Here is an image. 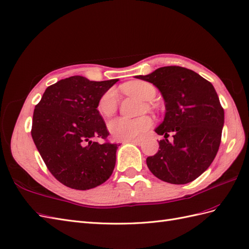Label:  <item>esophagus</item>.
<instances>
[{
    "label": "esophagus",
    "mask_w": 249,
    "mask_h": 249,
    "mask_svg": "<svg viewBox=\"0 0 249 249\" xmlns=\"http://www.w3.org/2000/svg\"><path fill=\"white\" fill-rule=\"evenodd\" d=\"M142 141H143V139H142V138H137V139L131 140L130 142H132V143H134V144H136V145H140L141 143H142Z\"/></svg>",
    "instance_id": "34e87169"
}]
</instances>
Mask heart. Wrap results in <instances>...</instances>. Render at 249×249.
<instances>
[{
  "label": "heart",
  "mask_w": 249,
  "mask_h": 249,
  "mask_svg": "<svg viewBox=\"0 0 249 249\" xmlns=\"http://www.w3.org/2000/svg\"><path fill=\"white\" fill-rule=\"evenodd\" d=\"M124 90L129 95H134L141 100H151L156 94V90L153 85L146 82H132L124 87ZM118 107V95L114 89H110L100 96L97 110L102 115L109 117L116 112ZM152 125L151 118L142 116L138 118L119 117L111 120L108 124V130L111 136L115 140L127 141L138 137L141 134L147 131Z\"/></svg>",
  "instance_id": "b5f03b06"
}]
</instances>
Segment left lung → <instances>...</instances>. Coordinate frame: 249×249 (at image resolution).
Listing matches in <instances>:
<instances>
[{
    "instance_id": "1",
    "label": "left lung",
    "mask_w": 249,
    "mask_h": 249,
    "mask_svg": "<svg viewBox=\"0 0 249 249\" xmlns=\"http://www.w3.org/2000/svg\"><path fill=\"white\" fill-rule=\"evenodd\" d=\"M135 77L157 87L165 104L163 122L155 129L164 139L155 155L146 158L147 167L165 182H192L212 164L221 142L224 110L216 90L198 73L178 66Z\"/></svg>"
}]
</instances>
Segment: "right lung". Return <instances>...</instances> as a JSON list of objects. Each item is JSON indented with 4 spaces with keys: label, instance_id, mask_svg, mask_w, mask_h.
<instances>
[{
    "label": "right lung",
    "instance_id": "1",
    "mask_svg": "<svg viewBox=\"0 0 249 249\" xmlns=\"http://www.w3.org/2000/svg\"><path fill=\"white\" fill-rule=\"evenodd\" d=\"M116 82L71 76L49 86L36 106L32 139L50 173L71 189L103 184L115 167L118 145L93 138L109 135L97 104Z\"/></svg>",
    "mask_w": 249,
    "mask_h": 249
}]
</instances>
